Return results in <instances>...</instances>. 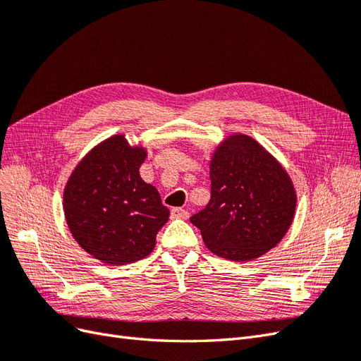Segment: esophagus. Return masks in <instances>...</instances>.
Instances as JSON below:
<instances>
[{
  "label": "esophagus",
  "mask_w": 361,
  "mask_h": 361,
  "mask_svg": "<svg viewBox=\"0 0 361 361\" xmlns=\"http://www.w3.org/2000/svg\"><path fill=\"white\" fill-rule=\"evenodd\" d=\"M171 216L173 218H179V220H187V218L190 216L188 211L182 209V207H173L171 209Z\"/></svg>",
  "instance_id": "1"
}]
</instances>
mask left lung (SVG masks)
Masks as SVG:
<instances>
[{"label":"left lung","instance_id":"left-lung-1","mask_svg":"<svg viewBox=\"0 0 361 361\" xmlns=\"http://www.w3.org/2000/svg\"><path fill=\"white\" fill-rule=\"evenodd\" d=\"M211 200L190 221L214 255L236 262L260 257L292 224L297 192L288 171L244 134L228 135L209 164Z\"/></svg>","mask_w":361,"mask_h":361}]
</instances>
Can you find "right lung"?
<instances>
[{
	"label": "right lung",
	"mask_w": 361,
	"mask_h": 361,
	"mask_svg": "<svg viewBox=\"0 0 361 361\" xmlns=\"http://www.w3.org/2000/svg\"><path fill=\"white\" fill-rule=\"evenodd\" d=\"M147 152L113 135L93 147L72 171L63 194L75 241L94 259L133 264L152 253L170 211L154 185L140 178Z\"/></svg>",
	"instance_id": "obj_1"
}]
</instances>
